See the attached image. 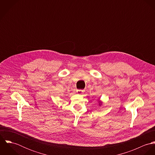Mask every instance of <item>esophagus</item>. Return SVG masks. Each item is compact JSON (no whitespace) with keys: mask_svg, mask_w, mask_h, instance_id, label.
Here are the masks:
<instances>
[{"mask_svg":"<svg viewBox=\"0 0 155 155\" xmlns=\"http://www.w3.org/2000/svg\"><path fill=\"white\" fill-rule=\"evenodd\" d=\"M76 92H77V93H78V94H82L83 93L84 91L82 90V89H77Z\"/></svg>","mask_w":155,"mask_h":155,"instance_id":"obj_1","label":"esophagus"}]
</instances>
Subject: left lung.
Listing matches in <instances>:
<instances>
[{
    "label": "left lung",
    "instance_id": "1",
    "mask_svg": "<svg viewBox=\"0 0 155 155\" xmlns=\"http://www.w3.org/2000/svg\"><path fill=\"white\" fill-rule=\"evenodd\" d=\"M100 106H101V102H100V104H99Z\"/></svg>",
    "mask_w": 155,
    "mask_h": 155
}]
</instances>
